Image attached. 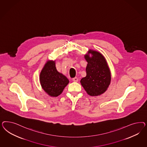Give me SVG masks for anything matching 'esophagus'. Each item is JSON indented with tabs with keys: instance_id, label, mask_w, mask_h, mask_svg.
Returning <instances> with one entry per match:
<instances>
[{
	"instance_id": "34e87169",
	"label": "esophagus",
	"mask_w": 147,
	"mask_h": 147,
	"mask_svg": "<svg viewBox=\"0 0 147 147\" xmlns=\"http://www.w3.org/2000/svg\"><path fill=\"white\" fill-rule=\"evenodd\" d=\"M72 80H73V81H74V82H78V78L76 77V78H73V79H72Z\"/></svg>"
}]
</instances>
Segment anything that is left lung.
<instances>
[{"instance_id":"1","label":"left lung","mask_w":147,"mask_h":147,"mask_svg":"<svg viewBox=\"0 0 147 147\" xmlns=\"http://www.w3.org/2000/svg\"><path fill=\"white\" fill-rule=\"evenodd\" d=\"M84 58L87 62L86 76L80 80L81 85L90 96H99L107 90L111 84L109 67L104 56L97 51L89 49Z\"/></svg>"}]
</instances>
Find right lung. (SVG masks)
I'll use <instances>...</instances> for the list:
<instances>
[{
	"instance_id": "add662e5",
	"label": "right lung",
	"mask_w": 147,
	"mask_h": 147,
	"mask_svg": "<svg viewBox=\"0 0 147 147\" xmlns=\"http://www.w3.org/2000/svg\"><path fill=\"white\" fill-rule=\"evenodd\" d=\"M40 83L45 92L51 97H57L62 93L69 80L59 72L55 67V61L48 60L40 72Z\"/></svg>"
}]
</instances>
